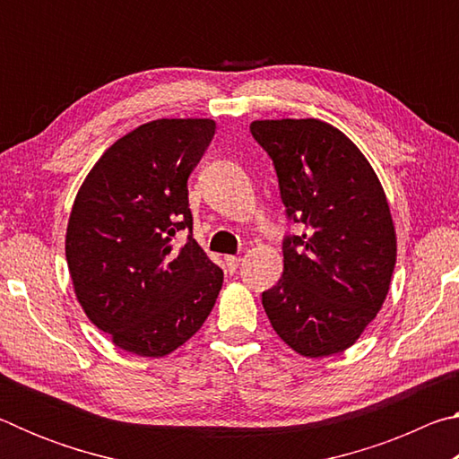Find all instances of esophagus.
<instances>
[{
  "mask_svg": "<svg viewBox=\"0 0 459 459\" xmlns=\"http://www.w3.org/2000/svg\"><path fill=\"white\" fill-rule=\"evenodd\" d=\"M224 263H227L229 273H235V271H237L238 265H240V257H235V255H229V257L224 259Z\"/></svg>",
  "mask_w": 459,
  "mask_h": 459,
  "instance_id": "34e87169",
  "label": "esophagus"
}]
</instances>
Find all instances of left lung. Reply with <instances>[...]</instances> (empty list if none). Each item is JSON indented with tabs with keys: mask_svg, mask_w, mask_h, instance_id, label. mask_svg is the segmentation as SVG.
<instances>
[{
	"mask_svg": "<svg viewBox=\"0 0 459 459\" xmlns=\"http://www.w3.org/2000/svg\"><path fill=\"white\" fill-rule=\"evenodd\" d=\"M251 134L273 160L279 190L301 235L283 240V275L263 307L306 359L344 352L383 307L397 232L378 176L338 127L320 119H263Z\"/></svg>",
	"mask_w": 459,
	"mask_h": 459,
	"instance_id": "obj_1",
	"label": "left lung"
}]
</instances>
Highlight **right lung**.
I'll use <instances>...</instances> for the list:
<instances>
[{
  "label": "right lung",
  "mask_w": 459,
  "mask_h": 459,
  "mask_svg": "<svg viewBox=\"0 0 459 459\" xmlns=\"http://www.w3.org/2000/svg\"><path fill=\"white\" fill-rule=\"evenodd\" d=\"M216 123L158 119L117 139L76 194L66 263L89 320L117 348L161 359L196 333L219 298L222 269L192 230L188 178Z\"/></svg>",
  "instance_id": "add662e5"
}]
</instances>
